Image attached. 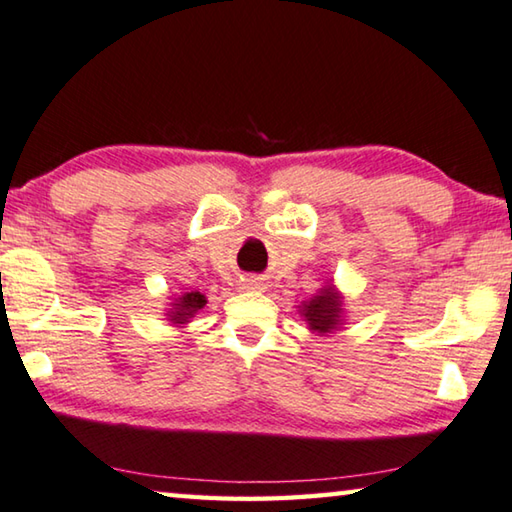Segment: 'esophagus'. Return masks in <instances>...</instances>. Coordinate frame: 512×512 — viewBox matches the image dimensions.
<instances>
[{
	"label": "esophagus",
	"mask_w": 512,
	"mask_h": 512,
	"mask_svg": "<svg viewBox=\"0 0 512 512\" xmlns=\"http://www.w3.org/2000/svg\"><path fill=\"white\" fill-rule=\"evenodd\" d=\"M248 284H250V287H253V289H259V287H262V282H259V280H248Z\"/></svg>",
	"instance_id": "34e87169"
}]
</instances>
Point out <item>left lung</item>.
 I'll return each mask as SVG.
<instances>
[{
	"instance_id": "left-lung-1",
	"label": "left lung",
	"mask_w": 512,
	"mask_h": 512,
	"mask_svg": "<svg viewBox=\"0 0 512 512\" xmlns=\"http://www.w3.org/2000/svg\"><path fill=\"white\" fill-rule=\"evenodd\" d=\"M300 314L305 316L309 323L311 332L318 334H327L341 325V314H343V300L339 296V291L334 287H325L318 291V296L305 302L300 309Z\"/></svg>"
}]
</instances>
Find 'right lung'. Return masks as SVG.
I'll return each instance as SVG.
<instances>
[{
	"mask_svg": "<svg viewBox=\"0 0 512 512\" xmlns=\"http://www.w3.org/2000/svg\"><path fill=\"white\" fill-rule=\"evenodd\" d=\"M205 305H207V300L201 291H189L171 302L173 309L167 316L173 325H185V323H189V318H194Z\"/></svg>",
	"mask_w": 512,
	"mask_h": 512,
	"instance_id": "right-lung-1",
	"label": "right lung"
}]
</instances>
